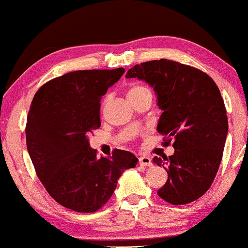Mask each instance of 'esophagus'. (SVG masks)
I'll return each instance as SVG.
<instances>
[{
	"instance_id": "34e87169",
	"label": "esophagus",
	"mask_w": 248,
	"mask_h": 248,
	"mask_svg": "<svg viewBox=\"0 0 248 248\" xmlns=\"http://www.w3.org/2000/svg\"><path fill=\"white\" fill-rule=\"evenodd\" d=\"M139 164L141 166H152V160L148 156H140L139 158Z\"/></svg>"
}]
</instances>
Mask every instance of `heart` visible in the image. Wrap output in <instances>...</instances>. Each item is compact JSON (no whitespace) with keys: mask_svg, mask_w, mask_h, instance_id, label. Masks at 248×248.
I'll return each mask as SVG.
<instances>
[{"mask_svg":"<svg viewBox=\"0 0 248 248\" xmlns=\"http://www.w3.org/2000/svg\"><path fill=\"white\" fill-rule=\"evenodd\" d=\"M146 92H150L146 87L140 86V84H132L129 88V90H127V96H129V97H135V96H138Z\"/></svg>","mask_w":248,"mask_h":248,"instance_id":"1","label":"heart"}]
</instances>
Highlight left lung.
Here are the masks:
<instances>
[{
  "label": "left lung",
  "instance_id": "8db88e82",
  "mask_svg": "<svg viewBox=\"0 0 248 248\" xmlns=\"http://www.w3.org/2000/svg\"><path fill=\"white\" fill-rule=\"evenodd\" d=\"M125 77L153 87L162 110L156 129L165 146L173 141L175 150L168 158L153 159L168 174L158 195L174 205L199 200L216 177L229 130L217 84L206 73L167 59L133 66Z\"/></svg>",
  "mask_w": 248,
  "mask_h": 248
}]
</instances>
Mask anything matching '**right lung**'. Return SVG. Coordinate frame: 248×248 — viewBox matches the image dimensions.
<instances>
[{"mask_svg":"<svg viewBox=\"0 0 248 248\" xmlns=\"http://www.w3.org/2000/svg\"><path fill=\"white\" fill-rule=\"evenodd\" d=\"M124 68L67 73L44 83L26 119V147L37 176L59 204L77 212L97 211L117 187V180L138 159L113 150L97 158L88 137L101 126V98Z\"/></svg>","mask_w":248,"mask_h":248,"instance_id":"add662e5","label":"right lung"}]
</instances>
